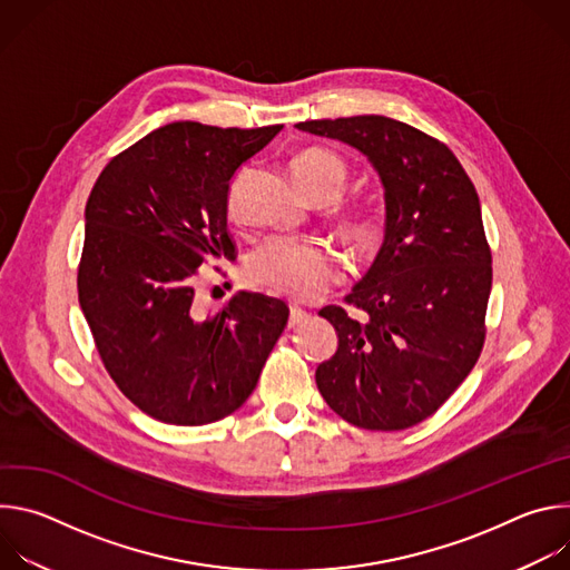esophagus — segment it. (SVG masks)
I'll return each instance as SVG.
<instances>
[{"label":"esophagus","mask_w":570,"mask_h":570,"mask_svg":"<svg viewBox=\"0 0 570 570\" xmlns=\"http://www.w3.org/2000/svg\"><path fill=\"white\" fill-rule=\"evenodd\" d=\"M308 320V311L297 306V304H291V315H288V327H299L302 322Z\"/></svg>","instance_id":"1"}]
</instances>
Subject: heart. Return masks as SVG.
<instances>
[{"instance_id": "1", "label": "heart", "mask_w": 570, "mask_h": 570, "mask_svg": "<svg viewBox=\"0 0 570 570\" xmlns=\"http://www.w3.org/2000/svg\"><path fill=\"white\" fill-rule=\"evenodd\" d=\"M295 178L302 185V189L308 194L324 185L345 187L347 169L343 159L336 157L330 150L322 148H308L304 150L293 165ZM243 183H246V174H238L227 191V212L232 216L240 209V196H243ZM352 240L358 248H367L374 238V225L358 220L350 229ZM248 275L271 291L308 299L327 291L341 275L336 257L313 243L288 238V236H275L250 255L248 259Z\"/></svg>"}]
</instances>
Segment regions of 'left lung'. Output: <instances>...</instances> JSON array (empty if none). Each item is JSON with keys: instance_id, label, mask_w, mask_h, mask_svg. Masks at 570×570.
I'll return each mask as SVG.
<instances>
[{"instance_id": "1", "label": "left lung", "mask_w": 570, "mask_h": 570, "mask_svg": "<svg viewBox=\"0 0 570 570\" xmlns=\"http://www.w3.org/2000/svg\"><path fill=\"white\" fill-rule=\"evenodd\" d=\"M297 130L363 153L383 185V246L343 306L320 311L338 334L315 383L330 409L367 431L431 417L473 370L492 291L473 183L446 144L381 115L302 121Z\"/></svg>"}]
</instances>
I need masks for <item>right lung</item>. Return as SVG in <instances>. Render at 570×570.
<instances>
[{"mask_svg": "<svg viewBox=\"0 0 570 570\" xmlns=\"http://www.w3.org/2000/svg\"><path fill=\"white\" fill-rule=\"evenodd\" d=\"M284 126L174 121L108 161L86 205L78 302L117 387L146 415L203 426L240 409L288 322V306L236 293L196 304L198 266L234 257L227 191Z\"/></svg>", "mask_w": 570, "mask_h": 570, "instance_id": "right-lung-1", "label": "right lung"}]
</instances>
